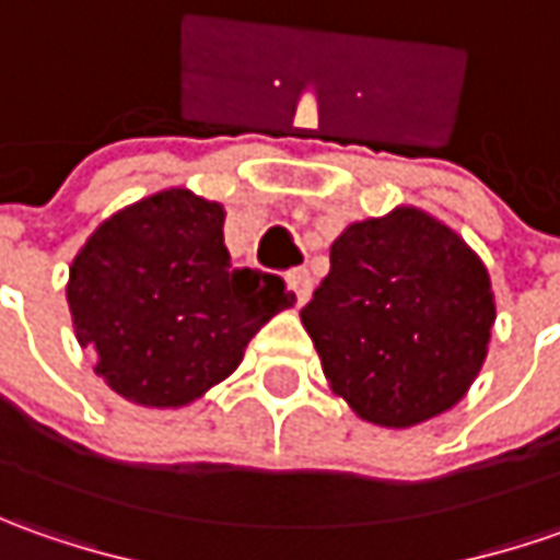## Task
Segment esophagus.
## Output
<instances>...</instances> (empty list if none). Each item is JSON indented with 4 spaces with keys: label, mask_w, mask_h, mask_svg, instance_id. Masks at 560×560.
<instances>
[{
    "label": "esophagus",
    "mask_w": 560,
    "mask_h": 560,
    "mask_svg": "<svg viewBox=\"0 0 560 560\" xmlns=\"http://www.w3.org/2000/svg\"><path fill=\"white\" fill-rule=\"evenodd\" d=\"M287 280H290V287L292 292H295V299H299V305H305V302H308V295H312V273H308L305 268H295L290 270V277H287Z\"/></svg>",
    "instance_id": "obj_1"
}]
</instances>
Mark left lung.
Wrapping results in <instances>:
<instances>
[{
	"label": "left lung",
	"instance_id": "left-lung-1",
	"mask_svg": "<svg viewBox=\"0 0 560 560\" xmlns=\"http://www.w3.org/2000/svg\"><path fill=\"white\" fill-rule=\"evenodd\" d=\"M336 396L376 427L458 405L483 368L495 295L480 255L420 208L349 224L302 308Z\"/></svg>",
	"mask_w": 560,
	"mask_h": 560
}]
</instances>
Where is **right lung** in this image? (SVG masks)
<instances>
[{"label": "right lung", "instance_id": "1", "mask_svg": "<svg viewBox=\"0 0 560 560\" xmlns=\"http://www.w3.org/2000/svg\"><path fill=\"white\" fill-rule=\"evenodd\" d=\"M295 295L233 268L224 208L164 189L112 214L77 252L68 308L96 374L127 401L184 408L233 374L248 339Z\"/></svg>", "mask_w": 560, "mask_h": 560}]
</instances>
